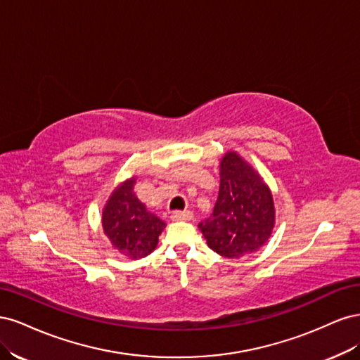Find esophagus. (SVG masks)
<instances>
[{
  "label": "esophagus",
  "mask_w": 360,
  "mask_h": 360,
  "mask_svg": "<svg viewBox=\"0 0 360 360\" xmlns=\"http://www.w3.org/2000/svg\"><path fill=\"white\" fill-rule=\"evenodd\" d=\"M193 217V213L191 210H177L171 214L172 221H191Z\"/></svg>",
  "instance_id": "34e87169"
}]
</instances>
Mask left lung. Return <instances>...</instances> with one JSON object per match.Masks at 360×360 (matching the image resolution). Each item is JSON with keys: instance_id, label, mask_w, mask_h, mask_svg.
<instances>
[{"instance_id": "1", "label": "left lung", "mask_w": 360, "mask_h": 360, "mask_svg": "<svg viewBox=\"0 0 360 360\" xmlns=\"http://www.w3.org/2000/svg\"><path fill=\"white\" fill-rule=\"evenodd\" d=\"M275 226L271 192L259 174L228 151L221 160V186L213 213L198 228L210 249L240 258L263 246Z\"/></svg>"}]
</instances>
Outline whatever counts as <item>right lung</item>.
I'll return each mask as SVG.
<instances>
[{"instance_id":"right-lung-1","label":"right lung","mask_w":360,"mask_h":360,"mask_svg":"<svg viewBox=\"0 0 360 360\" xmlns=\"http://www.w3.org/2000/svg\"><path fill=\"white\" fill-rule=\"evenodd\" d=\"M135 181L132 177L117 186L102 213L103 231L111 245L132 259L153 252L165 228V222L150 213L136 198Z\"/></svg>"}]
</instances>
